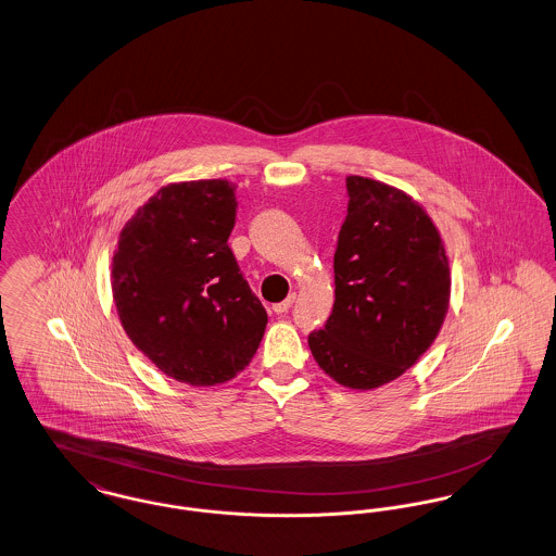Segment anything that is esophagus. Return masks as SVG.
Returning <instances> with one entry per match:
<instances>
[{
  "label": "esophagus",
  "instance_id": "1",
  "mask_svg": "<svg viewBox=\"0 0 556 556\" xmlns=\"http://www.w3.org/2000/svg\"><path fill=\"white\" fill-rule=\"evenodd\" d=\"M293 300H295V293H290L283 302H279V304H273V313L275 315H286L288 311L291 308V304H293Z\"/></svg>",
  "mask_w": 556,
  "mask_h": 556
}]
</instances>
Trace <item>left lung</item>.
Returning <instances> with one entry per match:
<instances>
[{"instance_id":"obj_1","label":"left lung","mask_w":556,"mask_h":556,"mask_svg":"<svg viewBox=\"0 0 556 556\" xmlns=\"http://www.w3.org/2000/svg\"><path fill=\"white\" fill-rule=\"evenodd\" d=\"M348 216L333 256L336 302L308 336L329 377L372 390L410 369L448 313L450 268L424 206L396 187L348 177Z\"/></svg>"}]
</instances>
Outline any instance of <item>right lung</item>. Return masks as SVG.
<instances>
[{"label":"right lung","instance_id":"right-lung-1","mask_svg":"<svg viewBox=\"0 0 556 556\" xmlns=\"http://www.w3.org/2000/svg\"><path fill=\"white\" fill-rule=\"evenodd\" d=\"M236 208V186L223 179L162 187L123 227L112 258L123 329L189 386L233 379L265 336V306L227 243Z\"/></svg>","mask_w":556,"mask_h":556}]
</instances>
